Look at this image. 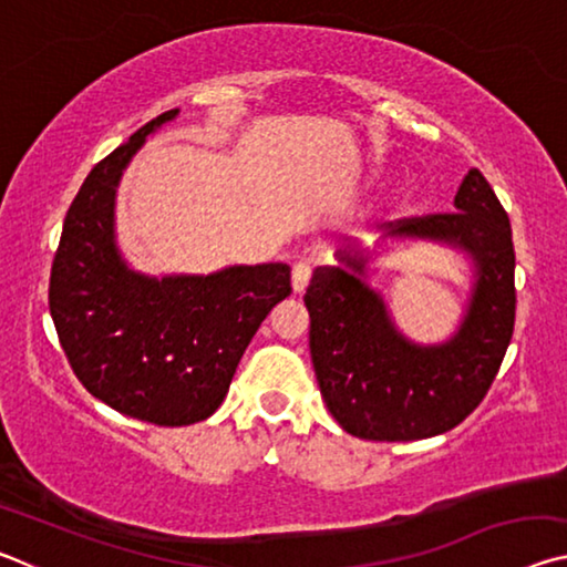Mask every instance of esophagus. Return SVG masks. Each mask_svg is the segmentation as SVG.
Returning <instances> with one entry per match:
<instances>
[{"label": "esophagus", "instance_id": "34e87169", "mask_svg": "<svg viewBox=\"0 0 567 567\" xmlns=\"http://www.w3.org/2000/svg\"><path fill=\"white\" fill-rule=\"evenodd\" d=\"M310 277H312V262L310 260H302L292 267V287L295 292H305V287L310 285Z\"/></svg>", "mask_w": 567, "mask_h": 567}]
</instances>
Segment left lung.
Returning <instances> with one entry per match:
<instances>
[{
    "label": "left lung",
    "mask_w": 567,
    "mask_h": 567,
    "mask_svg": "<svg viewBox=\"0 0 567 567\" xmlns=\"http://www.w3.org/2000/svg\"><path fill=\"white\" fill-rule=\"evenodd\" d=\"M455 209L388 225L390 235L440 239L473 255L475 292L450 342L420 348L402 338L362 280V257L340 255L342 265L318 267L307 285L315 375L332 417L354 437L405 443L447 433L483 402L501 370L517 302L511 219L475 167Z\"/></svg>",
    "instance_id": "obj_1"
}]
</instances>
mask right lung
<instances>
[{
    "mask_svg": "<svg viewBox=\"0 0 567 567\" xmlns=\"http://www.w3.org/2000/svg\"><path fill=\"white\" fill-rule=\"evenodd\" d=\"M175 114L162 112L92 167L66 209L50 275L54 330L76 380L122 415L162 427L223 405L249 340L292 292L282 262L162 280L122 262L114 187L147 134Z\"/></svg>",
    "mask_w": 567,
    "mask_h": 567,
    "instance_id": "obj_1",
    "label": "right lung"
}]
</instances>
